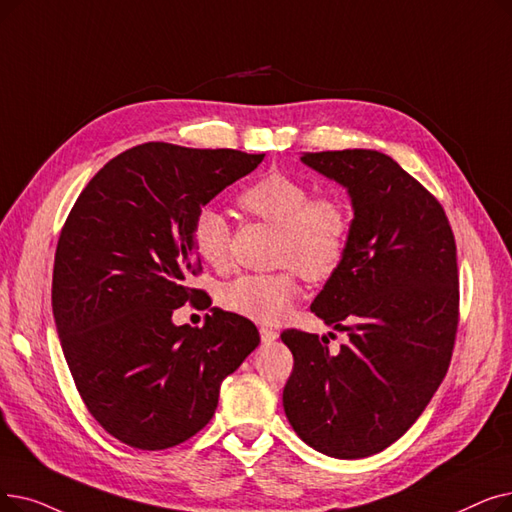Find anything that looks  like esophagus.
<instances>
[{
    "mask_svg": "<svg viewBox=\"0 0 512 512\" xmlns=\"http://www.w3.org/2000/svg\"><path fill=\"white\" fill-rule=\"evenodd\" d=\"M259 335L263 343H274L278 339V330L270 326H259Z\"/></svg>",
    "mask_w": 512,
    "mask_h": 512,
    "instance_id": "34e87169",
    "label": "esophagus"
}]
</instances>
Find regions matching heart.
<instances>
[{"mask_svg": "<svg viewBox=\"0 0 512 512\" xmlns=\"http://www.w3.org/2000/svg\"><path fill=\"white\" fill-rule=\"evenodd\" d=\"M238 207L278 230L276 272L242 274L221 286L219 303L257 322H276L291 309L301 276L324 282L335 276L347 257L351 240V209L341 194H314L301 177L270 171L238 194ZM194 253L211 268H224L230 257V224L213 207L192 219Z\"/></svg>", "mask_w": 512, "mask_h": 512, "instance_id": "obj_1", "label": "heart"}]
</instances>
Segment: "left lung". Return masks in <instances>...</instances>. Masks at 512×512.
Segmentation results:
<instances>
[{
  "label": "left lung",
  "mask_w": 512,
  "mask_h": 512,
  "mask_svg": "<svg viewBox=\"0 0 512 512\" xmlns=\"http://www.w3.org/2000/svg\"><path fill=\"white\" fill-rule=\"evenodd\" d=\"M301 161L351 196L349 251L311 311L349 341L297 328L282 393L288 422L314 450L366 458L402 437L448 372L458 328L456 240L437 198L376 150L305 152Z\"/></svg>",
  "instance_id": "obj_1"
}]
</instances>
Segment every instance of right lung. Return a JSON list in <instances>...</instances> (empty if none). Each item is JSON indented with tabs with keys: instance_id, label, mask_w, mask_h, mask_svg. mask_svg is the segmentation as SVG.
<instances>
[{
	"instance_id": "obj_1",
	"label": "right lung",
	"mask_w": 512,
	"mask_h": 512,
	"mask_svg": "<svg viewBox=\"0 0 512 512\" xmlns=\"http://www.w3.org/2000/svg\"><path fill=\"white\" fill-rule=\"evenodd\" d=\"M265 154L167 142L108 161L66 217L52 309L75 387L100 427L138 450L184 443L213 418L219 385L259 345L257 326L213 307L203 328L173 311L201 301L190 228Z\"/></svg>"
}]
</instances>
